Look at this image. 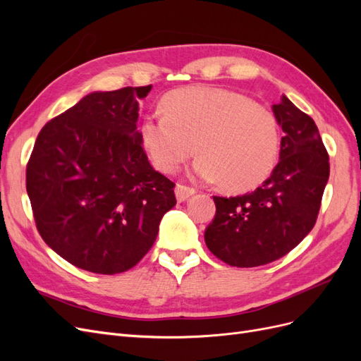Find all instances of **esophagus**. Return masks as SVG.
<instances>
[{"label":"esophagus","instance_id":"esophagus-1","mask_svg":"<svg viewBox=\"0 0 361 361\" xmlns=\"http://www.w3.org/2000/svg\"><path fill=\"white\" fill-rule=\"evenodd\" d=\"M174 192H176L178 202H185L188 197H191V195L195 192V190H194L192 187H188V185L178 183V185H176V190H174Z\"/></svg>","mask_w":361,"mask_h":361}]
</instances>
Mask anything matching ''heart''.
I'll list each match as a JSON object with an SVG mask.
<instances>
[{
  "label": "heart",
  "mask_w": 361,
  "mask_h": 361,
  "mask_svg": "<svg viewBox=\"0 0 361 361\" xmlns=\"http://www.w3.org/2000/svg\"><path fill=\"white\" fill-rule=\"evenodd\" d=\"M164 114H150L140 128L154 166L174 173L197 147L194 173L221 180L228 191H247L264 182L280 154L279 120L267 106L227 89L192 85L162 99Z\"/></svg>",
  "instance_id": "b5f03b06"
}]
</instances>
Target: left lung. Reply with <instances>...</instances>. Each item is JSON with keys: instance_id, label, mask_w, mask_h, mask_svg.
<instances>
[{"instance_id": "8db88e82", "label": "left lung", "mask_w": 361, "mask_h": 361, "mask_svg": "<svg viewBox=\"0 0 361 361\" xmlns=\"http://www.w3.org/2000/svg\"><path fill=\"white\" fill-rule=\"evenodd\" d=\"M272 111L283 137L271 176L244 195H214L216 211L204 243L231 267L267 265L297 247L316 223L330 176L329 154L313 118L286 96Z\"/></svg>"}]
</instances>
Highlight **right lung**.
<instances>
[{
  "mask_svg": "<svg viewBox=\"0 0 361 361\" xmlns=\"http://www.w3.org/2000/svg\"><path fill=\"white\" fill-rule=\"evenodd\" d=\"M152 85L96 92L42 128L27 164L36 227L69 264L94 274L135 267L176 204L174 182L150 166L137 133Z\"/></svg>",
  "mask_w": 361,
  "mask_h": 361,
  "instance_id": "obj_1",
  "label": "right lung"
}]
</instances>
